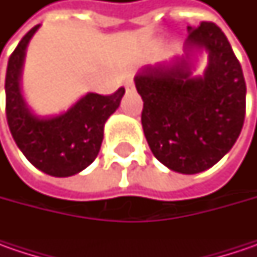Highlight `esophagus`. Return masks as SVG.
<instances>
[{
  "mask_svg": "<svg viewBox=\"0 0 257 257\" xmlns=\"http://www.w3.org/2000/svg\"><path fill=\"white\" fill-rule=\"evenodd\" d=\"M125 90H127V91H134V90H136L133 80H128V81L125 83Z\"/></svg>",
  "mask_w": 257,
  "mask_h": 257,
  "instance_id": "1",
  "label": "esophagus"
}]
</instances>
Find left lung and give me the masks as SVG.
<instances>
[{"label": "left lung", "mask_w": 257, "mask_h": 257, "mask_svg": "<svg viewBox=\"0 0 257 257\" xmlns=\"http://www.w3.org/2000/svg\"><path fill=\"white\" fill-rule=\"evenodd\" d=\"M187 31L186 55L172 64L144 67L134 81L154 157L173 172L196 174L214 166L236 143L246 113V83L217 25L203 21ZM200 49L209 54V64L203 76H193L191 57Z\"/></svg>", "instance_id": "obj_1"}]
</instances>
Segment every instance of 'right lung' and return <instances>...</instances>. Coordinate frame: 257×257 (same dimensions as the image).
Instances as JSON below:
<instances>
[{
	"label": "right lung",
	"instance_id": "add662e5",
	"mask_svg": "<svg viewBox=\"0 0 257 257\" xmlns=\"http://www.w3.org/2000/svg\"><path fill=\"white\" fill-rule=\"evenodd\" d=\"M40 25L18 43L7 65L5 113L18 149L38 170L54 177L74 176L93 163L100 152L104 124L118 108L123 87L111 95L87 93L65 113L38 117L21 94L25 50Z\"/></svg>",
	"mask_w": 257,
	"mask_h": 257
}]
</instances>
